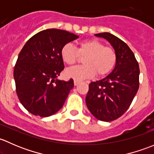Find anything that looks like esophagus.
Here are the masks:
<instances>
[{"mask_svg": "<svg viewBox=\"0 0 154 154\" xmlns=\"http://www.w3.org/2000/svg\"><path fill=\"white\" fill-rule=\"evenodd\" d=\"M79 83H80V81H78V80H74V86H77V85L79 84Z\"/></svg>", "mask_w": 154, "mask_h": 154, "instance_id": "obj_1", "label": "esophagus"}]
</instances>
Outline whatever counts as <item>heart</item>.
<instances>
[{"label": "heart", "mask_w": 154, "mask_h": 154, "mask_svg": "<svg viewBox=\"0 0 154 154\" xmlns=\"http://www.w3.org/2000/svg\"><path fill=\"white\" fill-rule=\"evenodd\" d=\"M80 56L85 57L84 66L66 69L65 73L68 78L83 80L94 77L96 73L98 76H105L112 71L117 62L116 51L112 48L104 47L103 43L97 39L84 40L77 49L69 43L62 48V59L68 65L74 64Z\"/></svg>", "instance_id": "obj_1"}]
</instances>
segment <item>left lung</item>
I'll return each instance as SVG.
<instances>
[{
    "label": "left lung",
    "mask_w": 154,
    "mask_h": 154,
    "mask_svg": "<svg viewBox=\"0 0 154 154\" xmlns=\"http://www.w3.org/2000/svg\"><path fill=\"white\" fill-rule=\"evenodd\" d=\"M109 42L117 56L116 66L104 78L91 82L86 106L97 119L111 122L128 109L139 86V67L133 51L125 42L109 32L94 34Z\"/></svg>",
    "instance_id": "obj_1"
}]
</instances>
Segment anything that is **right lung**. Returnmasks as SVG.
<instances>
[{
	"label": "right lung",
	"instance_id": "obj_1",
	"mask_svg": "<svg viewBox=\"0 0 154 154\" xmlns=\"http://www.w3.org/2000/svg\"><path fill=\"white\" fill-rule=\"evenodd\" d=\"M79 35L59 29L40 31L26 42L14 68L16 92L24 108L48 117L62 108L74 80H59L64 63L61 49Z\"/></svg>",
	"mask_w": 154,
	"mask_h": 154
}]
</instances>
